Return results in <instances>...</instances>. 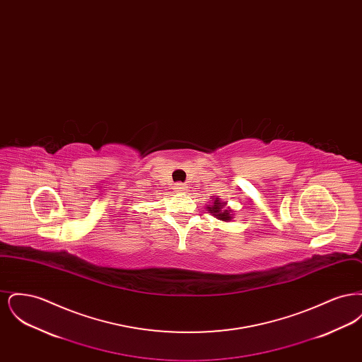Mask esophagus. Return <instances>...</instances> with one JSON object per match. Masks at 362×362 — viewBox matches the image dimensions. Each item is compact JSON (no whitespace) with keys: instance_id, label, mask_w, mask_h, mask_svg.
Returning a JSON list of instances; mask_svg holds the SVG:
<instances>
[{"instance_id":"1","label":"esophagus","mask_w":362,"mask_h":362,"mask_svg":"<svg viewBox=\"0 0 362 362\" xmlns=\"http://www.w3.org/2000/svg\"><path fill=\"white\" fill-rule=\"evenodd\" d=\"M173 189H175L176 192H186V191H187V186L183 185V183H176V185L173 186Z\"/></svg>"}]
</instances>
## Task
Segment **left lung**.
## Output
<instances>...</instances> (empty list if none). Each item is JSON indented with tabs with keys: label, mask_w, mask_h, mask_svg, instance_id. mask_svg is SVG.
I'll list each match as a JSON object with an SVG mask.
<instances>
[{
	"label": "left lung",
	"mask_w": 362,
	"mask_h": 362,
	"mask_svg": "<svg viewBox=\"0 0 362 362\" xmlns=\"http://www.w3.org/2000/svg\"><path fill=\"white\" fill-rule=\"evenodd\" d=\"M213 201L210 202V205H207L206 209L207 211L213 216V217H216L217 220H220V221H232V218H233V211H232V209L230 207H226V202H224L221 198H218V197H214V198H211Z\"/></svg>",
	"instance_id": "obj_1"
}]
</instances>
